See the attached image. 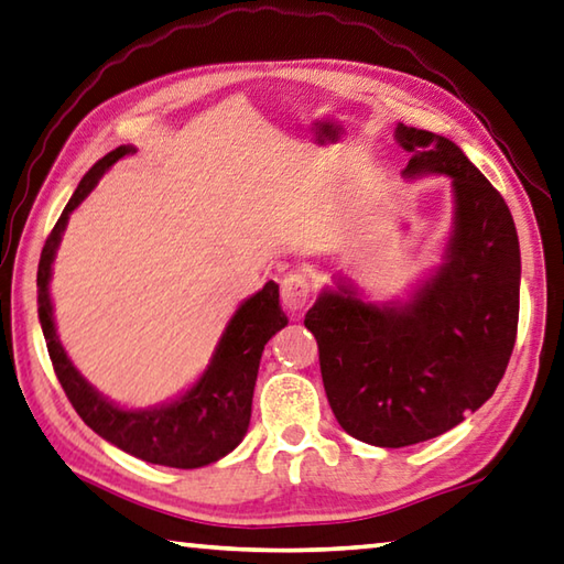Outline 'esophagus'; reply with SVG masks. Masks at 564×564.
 Here are the masks:
<instances>
[{
    "label": "esophagus",
    "instance_id": "esophagus-1",
    "mask_svg": "<svg viewBox=\"0 0 564 564\" xmlns=\"http://www.w3.org/2000/svg\"><path fill=\"white\" fill-rule=\"evenodd\" d=\"M313 299V283L305 273L293 271L281 281V301L289 311H301Z\"/></svg>",
    "mask_w": 564,
    "mask_h": 564
}]
</instances>
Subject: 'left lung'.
<instances>
[{
  "instance_id": "1",
  "label": "left lung",
  "mask_w": 564,
  "mask_h": 564,
  "mask_svg": "<svg viewBox=\"0 0 564 564\" xmlns=\"http://www.w3.org/2000/svg\"><path fill=\"white\" fill-rule=\"evenodd\" d=\"M394 138L412 152L406 180H452L442 265L392 303L365 301L337 275L305 313L337 424L382 448L434 438L488 402L513 352L520 308V247L506 199L448 138L404 122Z\"/></svg>"
}]
</instances>
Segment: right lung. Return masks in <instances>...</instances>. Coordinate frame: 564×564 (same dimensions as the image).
Listing matches in <instances>:
<instances>
[{
	"mask_svg": "<svg viewBox=\"0 0 564 564\" xmlns=\"http://www.w3.org/2000/svg\"><path fill=\"white\" fill-rule=\"evenodd\" d=\"M135 148L120 145L104 160H98L86 172V177L61 212L54 231L48 234L39 259L36 289H39V323L46 337L48 357L61 387L74 404L78 416L94 429L98 436L148 464L170 468H199L231 454L247 436L251 422V399L259 375L263 345L289 325L281 311L279 283L269 281L259 293L243 301L231 321L224 327L207 370L187 392L170 399L165 404L148 409H126L98 392L86 382L61 345L51 305V263L64 237L70 212L84 202L98 180L116 165L118 160L132 155Z\"/></svg>",
	"mask_w": 564,
	"mask_h": 564,
	"instance_id": "obj_1",
	"label": "right lung"
}]
</instances>
